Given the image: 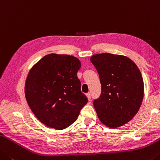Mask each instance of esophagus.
<instances>
[{
  "label": "esophagus",
  "mask_w": 160,
  "mask_h": 160,
  "mask_svg": "<svg viewBox=\"0 0 160 160\" xmlns=\"http://www.w3.org/2000/svg\"><path fill=\"white\" fill-rule=\"evenodd\" d=\"M86 96H87V98H88V101H91V93H86Z\"/></svg>",
  "instance_id": "esophagus-1"
}]
</instances>
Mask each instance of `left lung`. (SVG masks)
Masks as SVG:
<instances>
[{
  "mask_svg": "<svg viewBox=\"0 0 160 160\" xmlns=\"http://www.w3.org/2000/svg\"><path fill=\"white\" fill-rule=\"evenodd\" d=\"M91 62L97 70L101 84L93 106L99 120L111 128L127 123L142 103L144 83L134 62L127 57L109 53L94 54Z\"/></svg>",
  "mask_w": 160,
  "mask_h": 160,
  "instance_id": "1",
  "label": "left lung"
}]
</instances>
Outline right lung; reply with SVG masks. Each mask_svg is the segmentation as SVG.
<instances>
[{
	"mask_svg": "<svg viewBox=\"0 0 160 160\" xmlns=\"http://www.w3.org/2000/svg\"><path fill=\"white\" fill-rule=\"evenodd\" d=\"M80 68L77 57L49 54L30 69L25 82L26 100L43 124L63 130L77 120L88 102L77 77Z\"/></svg>",
	"mask_w": 160,
	"mask_h": 160,
	"instance_id": "obj_1",
	"label": "right lung"
}]
</instances>
